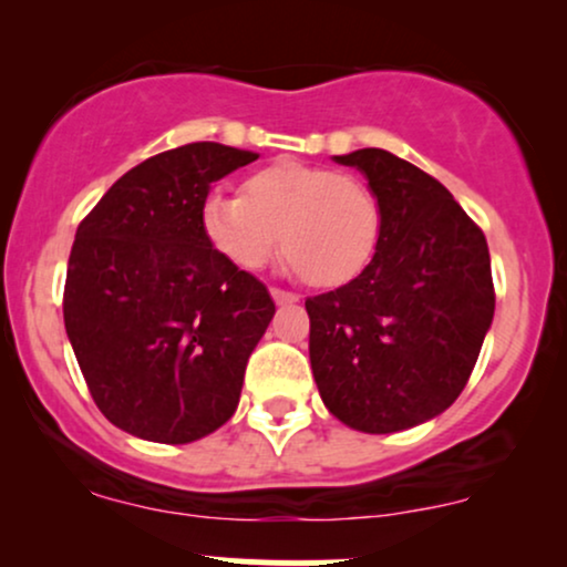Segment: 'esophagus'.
I'll use <instances>...</instances> for the list:
<instances>
[{
	"label": "esophagus",
	"instance_id": "34e87169",
	"mask_svg": "<svg viewBox=\"0 0 567 567\" xmlns=\"http://www.w3.org/2000/svg\"><path fill=\"white\" fill-rule=\"evenodd\" d=\"M271 298H275L277 306H288V303H296V301H298L296 292L279 290V288H271Z\"/></svg>",
	"mask_w": 567,
	"mask_h": 567
}]
</instances>
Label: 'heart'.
<instances>
[{
	"instance_id": "obj_1",
	"label": "heart",
	"mask_w": 567,
	"mask_h": 567,
	"mask_svg": "<svg viewBox=\"0 0 567 567\" xmlns=\"http://www.w3.org/2000/svg\"><path fill=\"white\" fill-rule=\"evenodd\" d=\"M205 243L226 264L258 271L279 250L315 288H341L373 261L381 243V202L365 181L282 159L250 173L239 197L199 202Z\"/></svg>"
}]
</instances>
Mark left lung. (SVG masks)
<instances>
[{
	"label": "left lung",
	"instance_id": "8db88e82",
	"mask_svg": "<svg viewBox=\"0 0 567 567\" xmlns=\"http://www.w3.org/2000/svg\"><path fill=\"white\" fill-rule=\"evenodd\" d=\"M381 202L373 261L349 285L306 298L309 360L324 408L365 434L426 424L464 392L491 330L485 234L440 181L383 148L333 157Z\"/></svg>",
	"mask_w": 567,
	"mask_h": 567
}]
</instances>
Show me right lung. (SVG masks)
<instances>
[{"instance_id":"obj_1","label":"right lung","mask_w":567,"mask_h":567,"mask_svg":"<svg viewBox=\"0 0 567 567\" xmlns=\"http://www.w3.org/2000/svg\"><path fill=\"white\" fill-rule=\"evenodd\" d=\"M252 159L213 141L162 152L122 175L76 229L66 336L95 405L133 437L186 445L239 405L275 301L205 243L199 202Z\"/></svg>"}]
</instances>
